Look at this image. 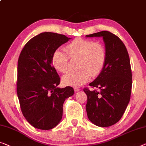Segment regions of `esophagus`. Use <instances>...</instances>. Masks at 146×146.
Segmentation results:
<instances>
[{
  "label": "esophagus",
  "mask_w": 146,
  "mask_h": 146,
  "mask_svg": "<svg viewBox=\"0 0 146 146\" xmlns=\"http://www.w3.org/2000/svg\"><path fill=\"white\" fill-rule=\"evenodd\" d=\"M74 89L75 92H78V91H80V88H78V87H74Z\"/></svg>",
  "instance_id": "obj_1"
}]
</instances>
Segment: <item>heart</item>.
<instances>
[{
	"mask_svg": "<svg viewBox=\"0 0 146 146\" xmlns=\"http://www.w3.org/2000/svg\"><path fill=\"white\" fill-rule=\"evenodd\" d=\"M64 51L55 50L51 56V63L56 70L66 73L69 59L78 60L76 66L78 70L69 72L62 78L66 86L79 87L88 82L91 76L99 75L106 60L105 46L93 40L76 38L66 45Z\"/></svg>",
	"mask_w": 146,
	"mask_h": 146,
	"instance_id": "heart-1",
	"label": "heart"
}]
</instances>
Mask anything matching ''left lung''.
Instances as JSON below:
<instances>
[{
    "label": "left lung",
    "mask_w": 146,
    "mask_h": 146,
    "mask_svg": "<svg viewBox=\"0 0 146 146\" xmlns=\"http://www.w3.org/2000/svg\"><path fill=\"white\" fill-rule=\"evenodd\" d=\"M86 36H102L107 53L101 72L89 84L92 88L96 87L100 91L84 89L87 96V116L96 126L110 127L122 117L131 98L133 82L129 55L119 38L109 31H100Z\"/></svg>",
    "instance_id": "obj_1"
}]
</instances>
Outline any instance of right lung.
<instances>
[{"instance_id": "obj_1", "label": "right lung", "mask_w": 146, "mask_h": 146, "mask_svg": "<svg viewBox=\"0 0 146 146\" xmlns=\"http://www.w3.org/2000/svg\"><path fill=\"white\" fill-rule=\"evenodd\" d=\"M70 39L65 35L42 33L27 42L17 62V94L25 118L35 128L50 130L62 117L66 98L74 89L59 88V76L51 63V56Z\"/></svg>"}]
</instances>
